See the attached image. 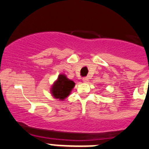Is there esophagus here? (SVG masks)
I'll use <instances>...</instances> for the list:
<instances>
[{"instance_id":"34e87169","label":"esophagus","mask_w":149,"mask_h":149,"mask_svg":"<svg viewBox=\"0 0 149 149\" xmlns=\"http://www.w3.org/2000/svg\"><path fill=\"white\" fill-rule=\"evenodd\" d=\"M88 78L87 77H83V81L84 82V83H87V82H88Z\"/></svg>"}]
</instances>
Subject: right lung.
Masks as SVG:
<instances>
[{
	"instance_id": "right-lung-1",
	"label": "right lung",
	"mask_w": 149,
	"mask_h": 149,
	"mask_svg": "<svg viewBox=\"0 0 149 149\" xmlns=\"http://www.w3.org/2000/svg\"><path fill=\"white\" fill-rule=\"evenodd\" d=\"M74 85V81L68 79L65 74H59L57 80L52 86L51 93L55 99L63 100L70 94Z\"/></svg>"
}]
</instances>
